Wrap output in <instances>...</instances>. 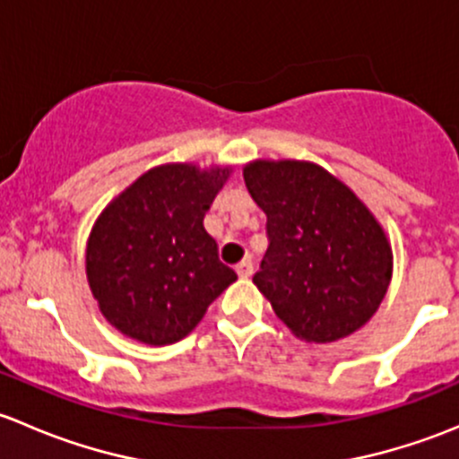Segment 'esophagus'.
<instances>
[{"label":"esophagus","mask_w":459,"mask_h":459,"mask_svg":"<svg viewBox=\"0 0 459 459\" xmlns=\"http://www.w3.org/2000/svg\"><path fill=\"white\" fill-rule=\"evenodd\" d=\"M235 271H238V275L242 277V280H248V277L253 275V271H255V266H253L251 259H244V262H239L238 266H235Z\"/></svg>","instance_id":"34e87169"}]
</instances>
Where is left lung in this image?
Masks as SVG:
<instances>
[{"label": "left lung", "mask_w": 459, "mask_h": 459, "mask_svg": "<svg viewBox=\"0 0 459 459\" xmlns=\"http://www.w3.org/2000/svg\"><path fill=\"white\" fill-rule=\"evenodd\" d=\"M244 182L266 212L268 251L253 277L295 337L328 344L375 316L393 275L382 224L313 161L255 160Z\"/></svg>", "instance_id": "left-lung-1"}]
</instances>
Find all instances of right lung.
<instances>
[{"mask_svg":"<svg viewBox=\"0 0 459 459\" xmlns=\"http://www.w3.org/2000/svg\"><path fill=\"white\" fill-rule=\"evenodd\" d=\"M230 173V166H155L100 212L86 242V277L101 316L122 335L175 344L238 280L204 229Z\"/></svg>","mask_w":459,"mask_h":459,"instance_id":"add662e5","label":"right lung"}]
</instances>
